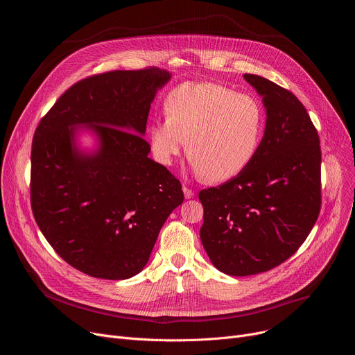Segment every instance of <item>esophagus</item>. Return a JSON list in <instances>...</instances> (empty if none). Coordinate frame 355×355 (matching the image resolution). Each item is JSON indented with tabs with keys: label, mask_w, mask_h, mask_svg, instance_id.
<instances>
[{
	"label": "esophagus",
	"mask_w": 355,
	"mask_h": 355,
	"mask_svg": "<svg viewBox=\"0 0 355 355\" xmlns=\"http://www.w3.org/2000/svg\"><path fill=\"white\" fill-rule=\"evenodd\" d=\"M182 191H184V195H185V198H187V199H189V198H192V196L195 195V193H193V191H192L191 188L185 187V185L182 187Z\"/></svg>",
	"instance_id": "obj_1"
}]
</instances>
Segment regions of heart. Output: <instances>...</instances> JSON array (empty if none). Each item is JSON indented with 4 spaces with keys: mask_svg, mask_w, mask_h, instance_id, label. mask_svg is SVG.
I'll list each match as a JSON object with an SVG mask.
<instances>
[{
    "mask_svg": "<svg viewBox=\"0 0 355 355\" xmlns=\"http://www.w3.org/2000/svg\"><path fill=\"white\" fill-rule=\"evenodd\" d=\"M166 115L148 126L151 153L171 166L185 141L196 174L223 182L254 162L266 129L260 101L216 83H185L167 98Z\"/></svg>",
    "mask_w": 355,
    "mask_h": 355,
    "instance_id": "heart-1",
    "label": "heart"
}]
</instances>
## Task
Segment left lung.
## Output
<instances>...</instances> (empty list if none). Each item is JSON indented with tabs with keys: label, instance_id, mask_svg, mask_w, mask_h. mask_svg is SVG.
<instances>
[{
	"label": "left lung",
	"instance_id": "1",
	"mask_svg": "<svg viewBox=\"0 0 355 355\" xmlns=\"http://www.w3.org/2000/svg\"><path fill=\"white\" fill-rule=\"evenodd\" d=\"M243 77L266 107L260 150L245 171L199 192L202 245L219 271L234 277L266 272L295 254L322 204L320 140L305 107L264 77Z\"/></svg>",
	"mask_w": 355,
	"mask_h": 355
}]
</instances>
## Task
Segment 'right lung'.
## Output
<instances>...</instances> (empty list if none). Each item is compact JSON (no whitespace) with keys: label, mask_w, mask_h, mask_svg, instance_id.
Wrapping results in <instances>:
<instances>
[{"label":"right lung","mask_w":355,"mask_h":355,"mask_svg":"<svg viewBox=\"0 0 355 355\" xmlns=\"http://www.w3.org/2000/svg\"><path fill=\"white\" fill-rule=\"evenodd\" d=\"M171 74L115 70L70 87L39 122L31 153V205L58 254L103 279H128L148 261L160 229L182 204L180 181L148 159L150 105ZM81 128L98 146L76 147Z\"/></svg>","instance_id":"right-lung-1"}]
</instances>
